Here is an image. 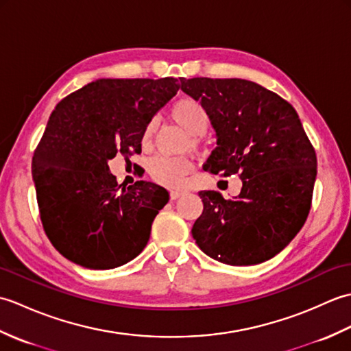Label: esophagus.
Here are the masks:
<instances>
[{
	"label": "esophagus",
	"mask_w": 351,
	"mask_h": 351,
	"mask_svg": "<svg viewBox=\"0 0 351 351\" xmlns=\"http://www.w3.org/2000/svg\"><path fill=\"white\" fill-rule=\"evenodd\" d=\"M184 195H185V191H182V190H171L170 191V199L171 200H176V199H180Z\"/></svg>",
	"instance_id": "obj_1"
}]
</instances>
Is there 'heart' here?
<instances>
[{
	"mask_svg": "<svg viewBox=\"0 0 351 351\" xmlns=\"http://www.w3.org/2000/svg\"><path fill=\"white\" fill-rule=\"evenodd\" d=\"M170 116L193 137H202L210 126V116L205 107L193 98L178 99L170 108ZM154 131L155 122L151 121L141 132V145L147 146L151 143ZM193 143H196V138L193 140ZM190 170L191 162L187 158H176V156L158 155L149 162V175L152 176V180L167 187H180Z\"/></svg>",
	"mask_w": 351,
	"mask_h": 351,
	"instance_id": "heart-1",
	"label": "heart"
}]
</instances>
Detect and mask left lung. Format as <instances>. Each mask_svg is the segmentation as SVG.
<instances>
[{
  "instance_id": "obj_1",
  "label": "left lung",
  "mask_w": 351,
  "mask_h": 351,
  "mask_svg": "<svg viewBox=\"0 0 351 351\" xmlns=\"http://www.w3.org/2000/svg\"><path fill=\"white\" fill-rule=\"evenodd\" d=\"M181 80V90L205 107L217 146L204 169L243 181L225 199L204 190L196 244L229 265H255L278 255L299 234L311 210L317 156L297 111L265 87L240 78Z\"/></svg>"
}]
</instances>
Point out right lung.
Listing matches in <instances>:
<instances>
[{
    "instance_id": "obj_1",
    "label": "right lung",
    "mask_w": 351,
    "mask_h": 351,
    "mask_svg": "<svg viewBox=\"0 0 351 351\" xmlns=\"http://www.w3.org/2000/svg\"><path fill=\"white\" fill-rule=\"evenodd\" d=\"M178 90L171 77L99 78L57 104L32 173L43 229L66 259L110 270L146 247L169 193L146 181L117 185L108 161L141 152L143 128Z\"/></svg>"
}]
</instances>
